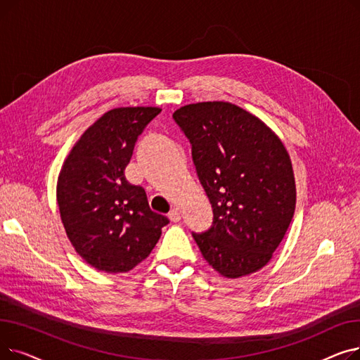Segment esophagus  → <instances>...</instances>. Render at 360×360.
Masks as SVG:
<instances>
[{
    "label": "esophagus",
    "mask_w": 360,
    "mask_h": 360,
    "mask_svg": "<svg viewBox=\"0 0 360 360\" xmlns=\"http://www.w3.org/2000/svg\"><path fill=\"white\" fill-rule=\"evenodd\" d=\"M167 217L170 219V221H174V223H178V221L181 220V213H179V212H178L176 209H174V210H170V212H169Z\"/></svg>",
    "instance_id": "esophagus-1"
}]
</instances>
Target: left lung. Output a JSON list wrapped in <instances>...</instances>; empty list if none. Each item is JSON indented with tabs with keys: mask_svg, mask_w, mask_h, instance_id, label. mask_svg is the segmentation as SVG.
<instances>
[{
	"mask_svg": "<svg viewBox=\"0 0 360 360\" xmlns=\"http://www.w3.org/2000/svg\"><path fill=\"white\" fill-rule=\"evenodd\" d=\"M191 143L213 223L194 233L221 276L236 278L271 259L292 221L296 186L286 147L261 120L229 102H201L175 110Z\"/></svg>",
	"mask_w": 360,
	"mask_h": 360,
	"instance_id": "8db88e82",
	"label": "left lung"
}]
</instances>
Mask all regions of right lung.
<instances>
[{"label": "right lung", "mask_w": 360, "mask_h": 360, "mask_svg": "<svg viewBox=\"0 0 360 360\" xmlns=\"http://www.w3.org/2000/svg\"><path fill=\"white\" fill-rule=\"evenodd\" d=\"M162 109L117 108L89 127L65 159L56 201L70 242L91 267L127 273L155 248L167 217L150 210L125 167L147 124Z\"/></svg>", "instance_id": "obj_1"}]
</instances>
